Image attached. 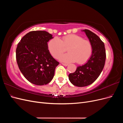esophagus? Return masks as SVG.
Returning <instances> with one entry per match:
<instances>
[{"label":"esophagus","mask_w":123,"mask_h":123,"mask_svg":"<svg viewBox=\"0 0 123 123\" xmlns=\"http://www.w3.org/2000/svg\"><path fill=\"white\" fill-rule=\"evenodd\" d=\"M62 65H64V66H68V64H66V63H62Z\"/></svg>","instance_id":"esophagus-1"}]
</instances>
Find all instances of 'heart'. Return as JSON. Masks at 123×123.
Listing matches in <instances>:
<instances>
[{
	"label": "heart",
	"mask_w": 123,
	"mask_h": 123,
	"mask_svg": "<svg viewBox=\"0 0 123 123\" xmlns=\"http://www.w3.org/2000/svg\"><path fill=\"white\" fill-rule=\"evenodd\" d=\"M65 47H68V53L62 55L59 57V60L63 62H77L80 64H83L90 58L92 53L91 43L76 34L65 36L61 39L55 37L48 43V49L55 58L64 52Z\"/></svg>",
	"instance_id": "heart-1"
}]
</instances>
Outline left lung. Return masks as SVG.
I'll return each instance as SVG.
<instances>
[{
	"label": "left lung",
	"mask_w": 123,
	"mask_h": 123,
	"mask_svg": "<svg viewBox=\"0 0 123 123\" xmlns=\"http://www.w3.org/2000/svg\"><path fill=\"white\" fill-rule=\"evenodd\" d=\"M92 46V53L87 62L79 66L75 72L68 76L73 85L82 87L92 84L98 79L105 66L106 51L104 43L95 33L89 30H83Z\"/></svg>",
	"instance_id": "1"
}]
</instances>
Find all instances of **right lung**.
<instances>
[{"mask_svg": "<svg viewBox=\"0 0 123 123\" xmlns=\"http://www.w3.org/2000/svg\"><path fill=\"white\" fill-rule=\"evenodd\" d=\"M53 38L46 31H31L18 44L16 57L18 67L25 79L33 84L47 85L54 77L59 62L48 49V42Z\"/></svg>", "mask_w": 123, "mask_h": 123, "instance_id": "obj_1", "label": "right lung"}]
</instances>
